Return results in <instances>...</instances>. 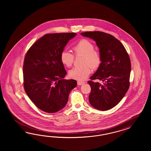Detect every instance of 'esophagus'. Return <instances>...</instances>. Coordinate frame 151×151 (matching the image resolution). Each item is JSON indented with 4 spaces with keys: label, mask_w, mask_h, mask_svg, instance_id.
I'll return each instance as SVG.
<instances>
[{
    "label": "esophagus",
    "mask_w": 151,
    "mask_h": 151,
    "mask_svg": "<svg viewBox=\"0 0 151 151\" xmlns=\"http://www.w3.org/2000/svg\"><path fill=\"white\" fill-rule=\"evenodd\" d=\"M78 85H82L83 84H84L85 82H82V81H78Z\"/></svg>",
    "instance_id": "obj_1"
}]
</instances>
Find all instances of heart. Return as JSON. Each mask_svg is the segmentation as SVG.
Here are the masks:
<instances>
[{
    "label": "heart",
    "instance_id": "heart-1",
    "mask_svg": "<svg viewBox=\"0 0 151 151\" xmlns=\"http://www.w3.org/2000/svg\"><path fill=\"white\" fill-rule=\"evenodd\" d=\"M76 55H82L81 66L75 67L69 71L70 78L78 80H84L91 72V68L97 69L101 63V56L98 51L95 50V46L87 39H82L73 47ZM61 61L65 66L70 67L73 62V55L64 50L60 54Z\"/></svg>",
    "mask_w": 151,
    "mask_h": 151
}]
</instances>
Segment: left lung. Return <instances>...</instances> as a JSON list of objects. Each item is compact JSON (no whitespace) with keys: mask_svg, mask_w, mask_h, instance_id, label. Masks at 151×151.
<instances>
[{"mask_svg":"<svg viewBox=\"0 0 151 151\" xmlns=\"http://www.w3.org/2000/svg\"><path fill=\"white\" fill-rule=\"evenodd\" d=\"M96 42L101 56V63L89 81L91 93L89 102L95 109L107 111L117 105L129 86L131 64L124 45L114 36L101 32H81Z\"/></svg>","mask_w":151,"mask_h":151,"instance_id":"left-lung-1","label":"left lung"}]
</instances>
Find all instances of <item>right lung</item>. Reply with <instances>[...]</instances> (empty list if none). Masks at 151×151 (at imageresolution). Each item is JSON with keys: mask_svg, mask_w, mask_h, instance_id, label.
I'll use <instances>...</instances> for the list:
<instances>
[{"mask_svg": "<svg viewBox=\"0 0 151 151\" xmlns=\"http://www.w3.org/2000/svg\"><path fill=\"white\" fill-rule=\"evenodd\" d=\"M75 32L48 34L27 51L23 65L24 87L27 96L39 109L55 113L63 109L69 93L77 86L76 80H65L66 71L60 54Z\"/></svg>", "mask_w": 151, "mask_h": 151, "instance_id": "obj_1", "label": "right lung"}]
</instances>
